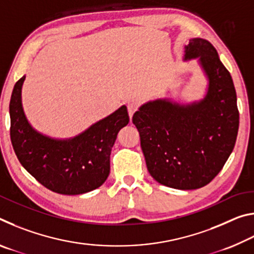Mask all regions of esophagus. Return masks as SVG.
Returning <instances> with one entry per match:
<instances>
[{
  "mask_svg": "<svg viewBox=\"0 0 254 254\" xmlns=\"http://www.w3.org/2000/svg\"><path fill=\"white\" fill-rule=\"evenodd\" d=\"M127 112H128V117H130V119H132L133 114L135 113V112L137 111V109H139V106H137L136 103H133V102H130L127 103Z\"/></svg>",
  "mask_w": 254,
  "mask_h": 254,
  "instance_id": "34e87169",
  "label": "esophagus"
}]
</instances>
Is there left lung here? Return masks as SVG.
Returning a JSON list of instances; mask_svg holds the SVG:
<instances>
[{"label": "left lung", "instance_id": "obj_1", "mask_svg": "<svg viewBox=\"0 0 254 254\" xmlns=\"http://www.w3.org/2000/svg\"><path fill=\"white\" fill-rule=\"evenodd\" d=\"M185 48V59L199 57L208 77L204 100L188 106L150 102L135 112L132 122L153 179L188 190L206 186L224 167L234 149L240 117L233 80L214 46L194 38Z\"/></svg>", "mask_w": 254, "mask_h": 254}]
</instances>
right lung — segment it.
Returning a JSON list of instances; mask_svg holds the SVG:
<instances>
[{
    "label": "right lung",
    "instance_id": "obj_1",
    "mask_svg": "<svg viewBox=\"0 0 254 254\" xmlns=\"http://www.w3.org/2000/svg\"><path fill=\"white\" fill-rule=\"evenodd\" d=\"M16 81L10 101V135L14 152L25 170L42 186L63 195H79L104 184L118 133L130 121L127 106L101 120L70 140H54L34 131L25 119L21 88Z\"/></svg>",
    "mask_w": 254,
    "mask_h": 254
}]
</instances>
